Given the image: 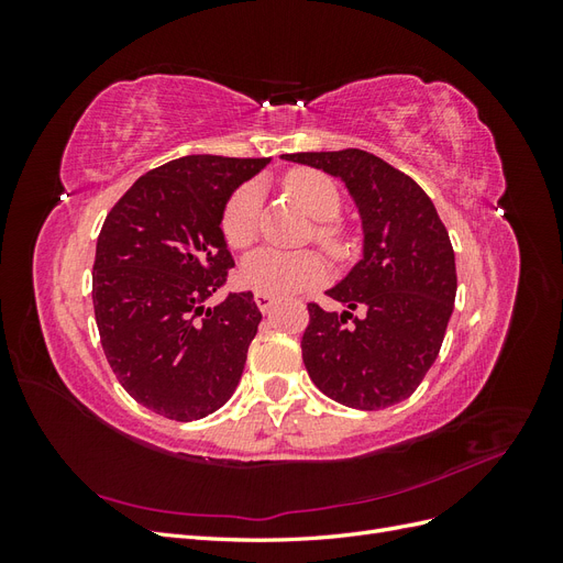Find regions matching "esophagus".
Here are the masks:
<instances>
[{"mask_svg":"<svg viewBox=\"0 0 563 563\" xmlns=\"http://www.w3.org/2000/svg\"><path fill=\"white\" fill-rule=\"evenodd\" d=\"M253 300H255V305H258L261 312H269L272 305H275V298L267 296V294H255Z\"/></svg>","mask_w":563,"mask_h":563,"instance_id":"obj_1","label":"esophagus"}]
</instances>
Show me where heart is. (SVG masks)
Listing matches in <instances>:
<instances>
[{
    "mask_svg": "<svg viewBox=\"0 0 563 563\" xmlns=\"http://www.w3.org/2000/svg\"><path fill=\"white\" fill-rule=\"evenodd\" d=\"M284 192L296 199L300 207L317 218L314 240L327 249L333 258L345 261L354 251L350 230L340 223L338 213L343 201L335 183L314 168H294L282 180ZM261 187L244 183L230 195L223 216H220V232L232 249H246L258 236L261 218ZM329 275V263L319 251L284 253L275 249H261L251 253L242 263V282L255 294L267 296H291L308 291L321 284Z\"/></svg>",
    "mask_w": 563,
    "mask_h": 563,
    "instance_id": "b5f03b06",
    "label": "heart"
}]
</instances>
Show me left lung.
I'll list each match as a JSON object with an SVG mask.
<instances>
[{"instance_id": "left-lung-1", "label": "left lung", "mask_w": 563, "mask_h": 563, "mask_svg": "<svg viewBox=\"0 0 563 563\" xmlns=\"http://www.w3.org/2000/svg\"><path fill=\"white\" fill-rule=\"evenodd\" d=\"M286 159L343 178L362 213L364 258L327 291L345 312L308 302L302 362L333 401L378 411L408 399L434 364L455 302V255L422 187L360 147Z\"/></svg>"}]
</instances>
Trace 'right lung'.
<instances>
[{"label":"right lung","instance_id":"right-lung-1","mask_svg":"<svg viewBox=\"0 0 563 563\" xmlns=\"http://www.w3.org/2000/svg\"><path fill=\"white\" fill-rule=\"evenodd\" d=\"M269 164L190 155L143 174L110 209L93 261V312L129 395L168 420L218 411L242 378L263 319L253 294L203 308L232 255L220 232L230 195Z\"/></svg>","mask_w":563,"mask_h":563}]
</instances>
